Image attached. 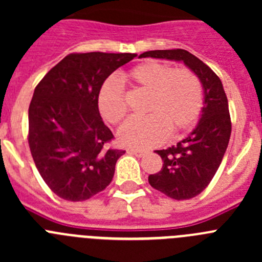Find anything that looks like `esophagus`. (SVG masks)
<instances>
[{"label": "esophagus", "mask_w": 262, "mask_h": 262, "mask_svg": "<svg viewBox=\"0 0 262 262\" xmlns=\"http://www.w3.org/2000/svg\"><path fill=\"white\" fill-rule=\"evenodd\" d=\"M128 152H129V154L135 155V156H138V157H143L144 155L148 154L145 149H138V148H133V149H128Z\"/></svg>", "instance_id": "esophagus-1"}]
</instances>
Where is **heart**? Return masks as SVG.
Segmentation results:
<instances>
[{
	"mask_svg": "<svg viewBox=\"0 0 262 262\" xmlns=\"http://www.w3.org/2000/svg\"><path fill=\"white\" fill-rule=\"evenodd\" d=\"M127 78L134 86L149 94L145 118H133L120 127L118 138L129 147L147 148L161 143L166 135L190 129L200 118L203 89L198 76L187 68H176L148 60L134 67ZM103 119L118 124L127 114V103L119 85L110 80L98 94Z\"/></svg>",
	"mask_w": 262,
	"mask_h": 262,
	"instance_id": "heart-1",
	"label": "heart"
}]
</instances>
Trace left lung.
I'll use <instances>...</instances> for the list:
<instances>
[{"mask_svg":"<svg viewBox=\"0 0 262 262\" xmlns=\"http://www.w3.org/2000/svg\"><path fill=\"white\" fill-rule=\"evenodd\" d=\"M139 57L182 61L195 73L203 88L200 122L177 145L156 151L163 159L159 173L148 182L173 200H190L205 190L216 173L231 136V118L223 84L210 67L185 50H156Z\"/></svg>","mask_w":262,"mask_h":262,"instance_id":"left-lung-1","label":"left lung"}]
</instances>
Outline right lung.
<instances>
[{
    "label": "right lung",
    "instance_id": "1",
    "mask_svg": "<svg viewBox=\"0 0 262 262\" xmlns=\"http://www.w3.org/2000/svg\"><path fill=\"white\" fill-rule=\"evenodd\" d=\"M136 53H71L34 90L29 145L36 169L53 193L85 201L108 186L126 151L108 148L114 135L103 123L98 94L106 78Z\"/></svg>",
    "mask_w": 262,
    "mask_h": 262
}]
</instances>
